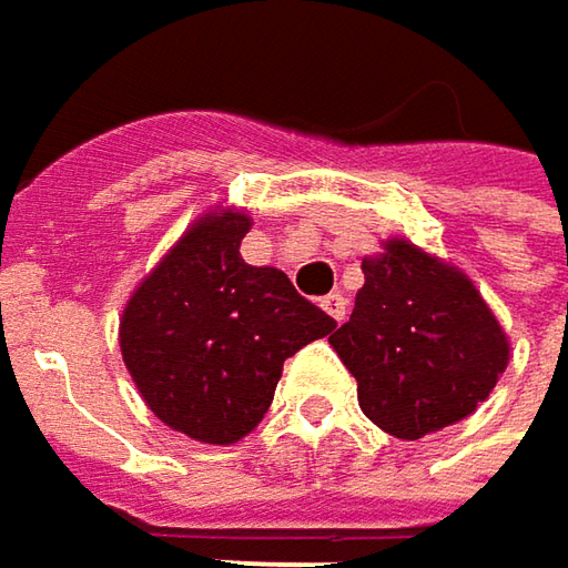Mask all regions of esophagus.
Segmentation results:
<instances>
[{
    "label": "esophagus",
    "instance_id": "obj_1",
    "mask_svg": "<svg viewBox=\"0 0 568 568\" xmlns=\"http://www.w3.org/2000/svg\"><path fill=\"white\" fill-rule=\"evenodd\" d=\"M321 308L327 311L333 321H346V298H343L339 292H331V295H324V298H321Z\"/></svg>",
    "mask_w": 568,
    "mask_h": 568
}]
</instances>
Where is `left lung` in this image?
Returning a JSON list of instances; mask_svg holds the SVG:
<instances>
[{
	"instance_id": "left-lung-1",
	"label": "left lung",
	"mask_w": 568,
	"mask_h": 568,
	"mask_svg": "<svg viewBox=\"0 0 568 568\" xmlns=\"http://www.w3.org/2000/svg\"><path fill=\"white\" fill-rule=\"evenodd\" d=\"M362 273L356 308L331 336L362 413L409 442L470 416L508 365V336L477 285L404 237Z\"/></svg>"
}]
</instances>
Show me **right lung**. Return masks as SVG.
<instances>
[{"label":"right lung","instance_id":"add662e5","mask_svg":"<svg viewBox=\"0 0 568 568\" xmlns=\"http://www.w3.org/2000/svg\"><path fill=\"white\" fill-rule=\"evenodd\" d=\"M251 215L210 210L136 285L120 317V353L164 426L235 445L273 404L283 362L336 327L283 270L251 266Z\"/></svg>","mask_w":568,"mask_h":568}]
</instances>
